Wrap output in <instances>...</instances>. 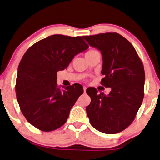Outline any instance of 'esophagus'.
I'll return each instance as SVG.
<instances>
[{
	"mask_svg": "<svg viewBox=\"0 0 160 160\" xmlns=\"http://www.w3.org/2000/svg\"><path fill=\"white\" fill-rule=\"evenodd\" d=\"M86 86H83V91H84V93H86Z\"/></svg>",
	"mask_w": 160,
	"mask_h": 160,
	"instance_id": "1",
	"label": "esophagus"
}]
</instances>
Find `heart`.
<instances>
[{"instance_id":"1","label":"heart","mask_w":160,"mask_h":160,"mask_svg":"<svg viewBox=\"0 0 160 160\" xmlns=\"http://www.w3.org/2000/svg\"><path fill=\"white\" fill-rule=\"evenodd\" d=\"M97 52V50H88V52L86 53V55H90V54H92V53Z\"/></svg>"}]
</instances>
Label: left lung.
Segmentation results:
<instances>
[{"mask_svg": "<svg viewBox=\"0 0 160 160\" xmlns=\"http://www.w3.org/2000/svg\"><path fill=\"white\" fill-rule=\"evenodd\" d=\"M83 39L102 53L105 75L101 84L110 88V93H98L94 88H87L91 103L87 116L96 129L116 134L131 124L144 97L145 72L135 49L128 40L117 33L83 36Z\"/></svg>", "mask_w": 160, "mask_h": 160, "instance_id": "8db88e82", "label": "left lung"}]
</instances>
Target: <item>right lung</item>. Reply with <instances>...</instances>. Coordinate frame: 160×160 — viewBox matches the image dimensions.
<instances>
[{
    "label": "right lung",
    "mask_w": 160,
    "mask_h": 160,
    "mask_svg": "<svg viewBox=\"0 0 160 160\" xmlns=\"http://www.w3.org/2000/svg\"><path fill=\"white\" fill-rule=\"evenodd\" d=\"M88 48L82 37L56 34L25 52L18 67L15 91L21 111L31 124L50 132L66 123L83 88L75 83L61 90L57 86V72L66 69L77 54Z\"/></svg>",
    "instance_id": "add662e5"
}]
</instances>
